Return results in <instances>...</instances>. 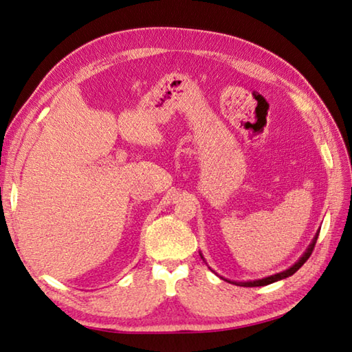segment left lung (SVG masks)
<instances>
[{"mask_svg":"<svg viewBox=\"0 0 352 352\" xmlns=\"http://www.w3.org/2000/svg\"><path fill=\"white\" fill-rule=\"evenodd\" d=\"M318 236L319 234H316V237L313 239V242L310 243V246H309V250L304 252V256L296 261V263L292 266V267H289L287 271H283V272H280V274H275V275H271V276H266V278H263V280H257V281H248V283H239L241 284V286H243V287H260V286H266V284H271V283H275V281H278V280H283V278H287V276H290V275H294L298 269H300L305 261L309 260V257L311 256V252H313V250H315V245H316V241H318Z\"/></svg>","mask_w":352,"mask_h":352,"instance_id":"1","label":"left lung"}]
</instances>
